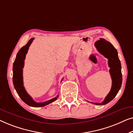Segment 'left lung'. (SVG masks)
<instances>
[{"instance_id":"obj_1","label":"left lung","mask_w":133,"mask_h":133,"mask_svg":"<svg viewBox=\"0 0 133 133\" xmlns=\"http://www.w3.org/2000/svg\"><path fill=\"white\" fill-rule=\"evenodd\" d=\"M95 46L98 51L108 59V64L110 68V73L112 79L111 90L105 97L104 101L101 103L91 102V104L98 105H102L108 104L113 100L121 89L122 82L121 64L117 55V50L109 42L105 39L101 38L100 40L96 42Z\"/></svg>"}]
</instances>
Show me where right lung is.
<instances>
[{
	"label": "right lung",
	"instance_id": "right-lung-1",
	"mask_svg": "<svg viewBox=\"0 0 133 133\" xmlns=\"http://www.w3.org/2000/svg\"><path fill=\"white\" fill-rule=\"evenodd\" d=\"M34 39V38L30 39L29 42L27 43V44L20 49L17 54L12 67V81L17 93L25 103L31 107H41L47 105L52 103V102L55 101L58 98L59 96L57 95L55 98L43 102H36L32 99V98L30 96V95H28V93L26 92L25 87H24L23 81V68L24 67V61L25 59L26 54H27L29 47L32 42Z\"/></svg>",
	"mask_w": 133,
	"mask_h": 133
}]
</instances>
